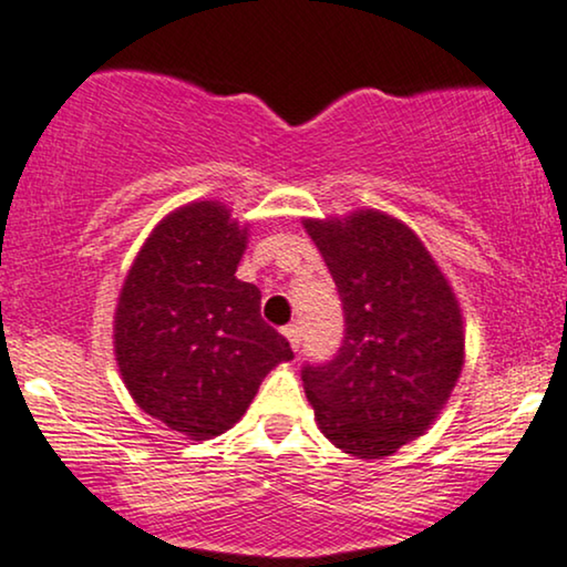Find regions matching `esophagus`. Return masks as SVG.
Masks as SVG:
<instances>
[{"label": "esophagus", "instance_id": "1", "mask_svg": "<svg viewBox=\"0 0 567 567\" xmlns=\"http://www.w3.org/2000/svg\"><path fill=\"white\" fill-rule=\"evenodd\" d=\"M284 336L289 338L291 349L299 351V343H301V330H299V326H286V328H284Z\"/></svg>", "mask_w": 567, "mask_h": 567}]
</instances>
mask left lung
<instances>
[{
	"mask_svg": "<svg viewBox=\"0 0 567 567\" xmlns=\"http://www.w3.org/2000/svg\"><path fill=\"white\" fill-rule=\"evenodd\" d=\"M343 307V341L301 367L326 437L380 458L419 437L445 406L463 364V322L445 276L416 234L378 210L305 220Z\"/></svg>",
	"mask_w": 567,
	"mask_h": 567,
	"instance_id": "1",
	"label": "left lung"
}]
</instances>
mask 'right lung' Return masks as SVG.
I'll return each instance as SVG.
<instances>
[{"label":"right lung","mask_w":567,"mask_h":567,"mask_svg":"<svg viewBox=\"0 0 567 567\" xmlns=\"http://www.w3.org/2000/svg\"><path fill=\"white\" fill-rule=\"evenodd\" d=\"M245 229L218 203L161 220L124 281L116 362L140 409L168 430L208 440L252 403L289 341L260 318V289L239 281Z\"/></svg>","instance_id":"add662e5"}]
</instances>
